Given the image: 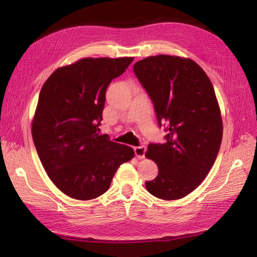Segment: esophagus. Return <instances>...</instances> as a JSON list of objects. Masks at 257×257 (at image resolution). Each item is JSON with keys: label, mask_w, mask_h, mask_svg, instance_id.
Segmentation results:
<instances>
[{"label": "esophagus", "mask_w": 257, "mask_h": 257, "mask_svg": "<svg viewBox=\"0 0 257 257\" xmlns=\"http://www.w3.org/2000/svg\"><path fill=\"white\" fill-rule=\"evenodd\" d=\"M146 150H147V148H146L145 146L135 147V154H136V157H137L138 159H144V158H145V154H146Z\"/></svg>", "instance_id": "esophagus-1"}]
</instances>
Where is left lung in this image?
Instances as JSON below:
<instances>
[{
	"label": "left lung",
	"instance_id": "obj_1",
	"mask_svg": "<svg viewBox=\"0 0 257 257\" xmlns=\"http://www.w3.org/2000/svg\"><path fill=\"white\" fill-rule=\"evenodd\" d=\"M134 72L169 132L165 144H150L146 151L159 169L146 188L162 200L182 199L203 181L219 154L223 122L214 88L191 58L150 56L136 63Z\"/></svg>",
	"mask_w": 257,
	"mask_h": 257
}]
</instances>
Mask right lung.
I'll list each match as a JSON object with an SVG mask.
<instances>
[{
  "mask_svg": "<svg viewBox=\"0 0 257 257\" xmlns=\"http://www.w3.org/2000/svg\"><path fill=\"white\" fill-rule=\"evenodd\" d=\"M134 57H86L58 67L46 79L32 121V137L48 178L63 193L91 200L105 193L132 147L99 135L111 80Z\"/></svg>",
  "mask_w": 257,
  "mask_h": 257,
  "instance_id": "right-lung-1",
  "label": "right lung"
}]
</instances>
